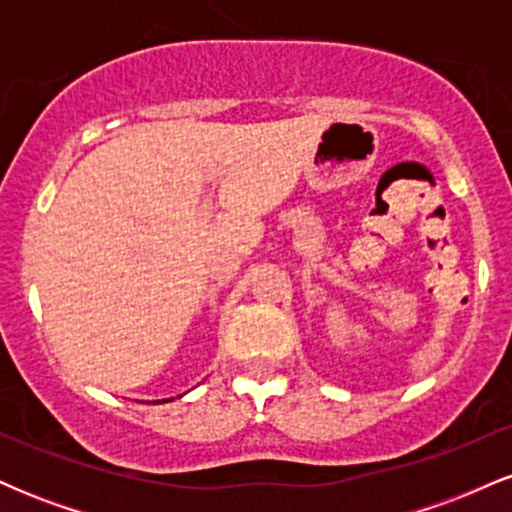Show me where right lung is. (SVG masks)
<instances>
[{"label":"right lung","instance_id":"obj_1","mask_svg":"<svg viewBox=\"0 0 512 512\" xmlns=\"http://www.w3.org/2000/svg\"><path fill=\"white\" fill-rule=\"evenodd\" d=\"M163 402H168V399H163Z\"/></svg>","mask_w":512,"mask_h":512}]
</instances>
